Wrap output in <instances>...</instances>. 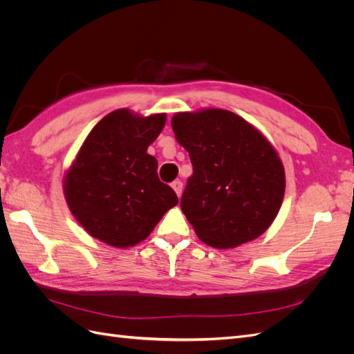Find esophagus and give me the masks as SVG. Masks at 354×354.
<instances>
[{"label":"esophagus","instance_id":"34e87169","mask_svg":"<svg viewBox=\"0 0 354 354\" xmlns=\"http://www.w3.org/2000/svg\"><path fill=\"white\" fill-rule=\"evenodd\" d=\"M171 187L174 189L177 196L180 198V196H181V192H183V183H181L180 180H176V181H173V183H171Z\"/></svg>","mask_w":354,"mask_h":354}]
</instances>
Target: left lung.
Instances as JSON below:
<instances>
[{
	"instance_id": "8db88e82",
	"label": "left lung",
	"mask_w": 354,
	"mask_h": 354,
	"mask_svg": "<svg viewBox=\"0 0 354 354\" xmlns=\"http://www.w3.org/2000/svg\"><path fill=\"white\" fill-rule=\"evenodd\" d=\"M171 127L194 167L180 205L198 238L224 250L269 229L283 201L285 171L264 136L224 109L176 113Z\"/></svg>"
}]
</instances>
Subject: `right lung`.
<instances>
[{
	"instance_id": "1",
	"label": "right lung",
	"mask_w": 354,
	"mask_h": 354,
	"mask_svg": "<svg viewBox=\"0 0 354 354\" xmlns=\"http://www.w3.org/2000/svg\"><path fill=\"white\" fill-rule=\"evenodd\" d=\"M165 113L106 115L85 138L65 178L66 202L81 226L99 241L127 248L146 239L178 203L158 177L147 147L162 131Z\"/></svg>"
}]
</instances>
